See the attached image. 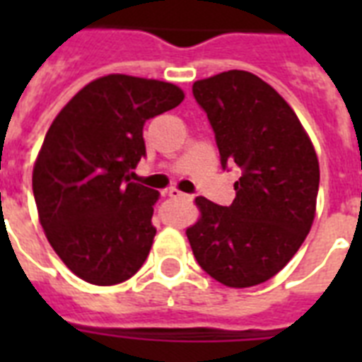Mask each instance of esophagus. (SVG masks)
<instances>
[{
  "instance_id": "esophagus-1",
  "label": "esophagus",
  "mask_w": 362,
  "mask_h": 362,
  "mask_svg": "<svg viewBox=\"0 0 362 362\" xmlns=\"http://www.w3.org/2000/svg\"><path fill=\"white\" fill-rule=\"evenodd\" d=\"M167 195L173 199H192V195H187V193L180 192V189H176V187H170V189H167Z\"/></svg>"
}]
</instances>
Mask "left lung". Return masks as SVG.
<instances>
[{
  "label": "left lung",
  "mask_w": 362,
  "mask_h": 362,
  "mask_svg": "<svg viewBox=\"0 0 362 362\" xmlns=\"http://www.w3.org/2000/svg\"><path fill=\"white\" fill-rule=\"evenodd\" d=\"M209 116L221 167L237 165V197L220 206L197 197L186 229L201 269L227 287L270 280L304 242L315 218L320 161L297 115L274 88L247 71L193 84Z\"/></svg>",
  "instance_id": "8db88e82"
}]
</instances>
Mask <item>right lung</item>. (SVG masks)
<instances>
[{
  "label": "right lung",
  "mask_w": 362,
  "mask_h": 362,
  "mask_svg": "<svg viewBox=\"0 0 362 362\" xmlns=\"http://www.w3.org/2000/svg\"><path fill=\"white\" fill-rule=\"evenodd\" d=\"M182 101L170 82L107 75L82 88L48 127L33 165L37 212L54 252L81 280L115 286L146 261L159 193L131 175L146 156L144 124Z\"/></svg>",
  "instance_id": "right-lung-1"
}]
</instances>
